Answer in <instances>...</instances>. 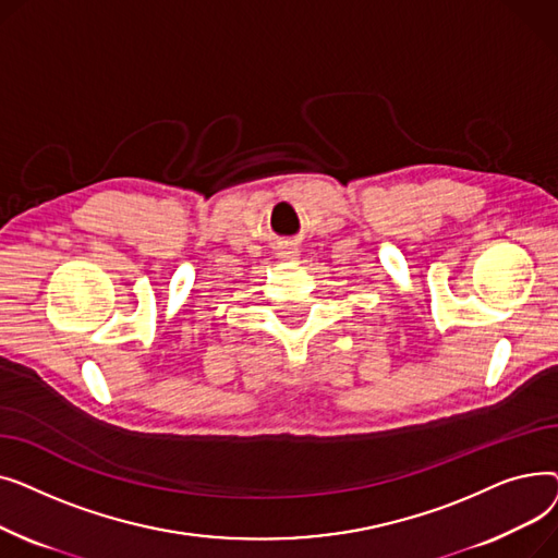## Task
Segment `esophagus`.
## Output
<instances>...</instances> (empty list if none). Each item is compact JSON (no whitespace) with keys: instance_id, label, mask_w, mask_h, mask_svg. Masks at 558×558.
Listing matches in <instances>:
<instances>
[{"instance_id":"1","label":"esophagus","mask_w":558,"mask_h":558,"mask_svg":"<svg viewBox=\"0 0 558 558\" xmlns=\"http://www.w3.org/2000/svg\"><path fill=\"white\" fill-rule=\"evenodd\" d=\"M296 253H299V251H294V248H284V251L280 253V257H282V259H294Z\"/></svg>"}]
</instances>
